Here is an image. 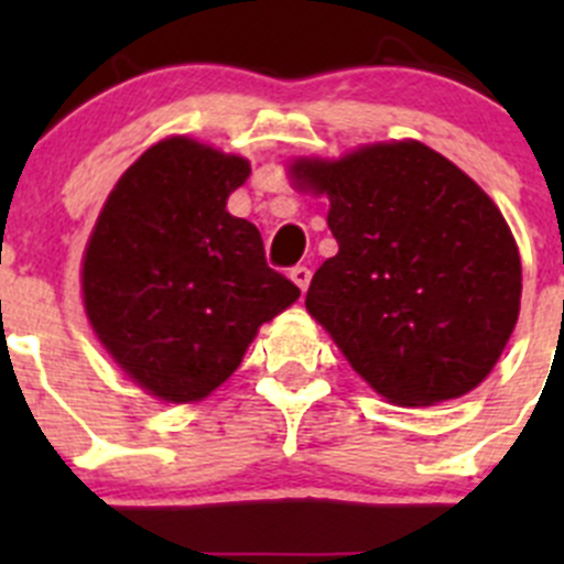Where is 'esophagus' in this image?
Here are the masks:
<instances>
[{
  "label": "esophagus",
  "mask_w": 564,
  "mask_h": 564,
  "mask_svg": "<svg viewBox=\"0 0 564 564\" xmlns=\"http://www.w3.org/2000/svg\"><path fill=\"white\" fill-rule=\"evenodd\" d=\"M289 278H292V281L297 283L300 292H305V289H308V283H311V270H308V267L297 264V267H292V272H289Z\"/></svg>",
  "instance_id": "obj_1"
}]
</instances>
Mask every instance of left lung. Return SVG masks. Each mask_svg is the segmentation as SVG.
I'll use <instances>...</instances> for the list:
<instances>
[{"instance_id": "left-lung-1", "label": "left lung", "mask_w": 564, "mask_h": 564, "mask_svg": "<svg viewBox=\"0 0 564 564\" xmlns=\"http://www.w3.org/2000/svg\"><path fill=\"white\" fill-rule=\"evenodd\" d=\"M300 191L329 198L338 253L305 308L349 366L398 406L475 390L519 322L521 259L497 204L420 141L300 158Z\"/></svg>"}]
</instances>
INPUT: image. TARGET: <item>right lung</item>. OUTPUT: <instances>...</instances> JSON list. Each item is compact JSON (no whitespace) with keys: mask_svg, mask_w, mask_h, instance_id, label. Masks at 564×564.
<instances>
[{"mask_svg":"<svg viewBox=\"0 0 564 564\" xmlns=\"http://www.w3.org/2000/svg\"><path fill=\"white\" fill-rule=\"evenodd\" d=\"M250 163L172 135L108 193L84 250L87 318L119 368L169 403L202 401L259 327L300 297L259 229L226 209Z\"/></svg>","mask_w":564,"mask_h":564,"instance_id":"1","label":"right lung"}]
</instances>
